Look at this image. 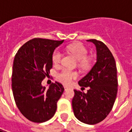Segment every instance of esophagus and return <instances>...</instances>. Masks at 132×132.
Here are the masks:
<instances>
[{
  "label": "esophagus",
  "mask_w": 132,
  "mask_h": 132,
  "mask_svg": "<svg viewBox=\"0 0 132 132\" xmlns=\"http://www.w3.org/2000/svg\"><path fill=\"white\" fill-rule=\"evenodd\" d=\"M68 89H69V88H68V87L64 86V90H65V91H66V90H68Z\"/></svg>",
  "instance_id": "1"
}]
</instances>
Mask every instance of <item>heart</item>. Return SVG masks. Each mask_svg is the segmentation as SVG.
<instances>
[{"label":"heart","instance_id":"heart-1","mask_svg":"<svg viewBox=\"0 0 132 132\" xmlns=\"http://www.w3.org/2000/svg\"><path fill=\"white\" fill-rule=\"evenodd\" d=\"M67 50L77 59L79 64L82 66H85L88 64V61L86 59L88 50L82 44L76 43V44L68 45L67 46ZM62 59V53L61 51L59 50H55L52 55L53 62L56 65H57L61 63ZM77 77H78V75L77 72L74 70H70V69H67V68H64L60 72H58L57 75V80L66 86L71 84L72 80L75 79Z\"/></svg>","mask_w":132,"mask_h":132}]
</instances>
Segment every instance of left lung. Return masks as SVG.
Here are the masks:
<instances>
[{
  "mask_svg": "<svg viewBox=\"0 0 132 132\" xmlns=\"http://www.w3.org/2000/svg\"><path fill=\"white\" fill-rule=\"evenodd\" d=\"M87 41L96 46V62L78 82L80 86L88 87V92L74 90L72 105L77 119L94 125L104 120L112 109L118 90L117 70L114 58L103 42L95 39Z\"/></svg>",
  "mask_w": 132,
  "mask_h": 132,
  "instance_id": "obj_1",
  "label": "left lung"
}]
</instances>
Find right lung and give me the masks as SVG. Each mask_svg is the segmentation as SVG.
I'll return each instance as SVG.
<instances>
[{
    "instance_id": "right-lung-1",
    "label": "right lung",
    "mask_w": 132,
    "mask_h": 132,
    "mask_svg": "<svg viewBox=\"0 0 132 132\" xmlns=\"http://www.w3.org/2000/svg\"><path fill=\"white\" fill-rule=\"evenodd\" d=\"M63 42L34 38L22 46L14 57L11 75L13 98L22 114L34 123H43L53 117L64 92V87L57 81L48 89L42 86L43 79L49 76L54 51Z\"/></svg>"
}]
</instances>
